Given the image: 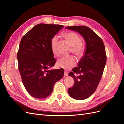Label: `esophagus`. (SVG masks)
Instances as JSON below:
<instances>
[{
    "label": "esophagus",
    "instance_id": "esophagus-1",
    "mask_svg": "<svg viewBox=\"0 0 124 124\" xmlns=\"http://www.w3.org/2000/svg\"><path fill=\"white\" fill-rule=\"evenodd\" d=\"M64 76H68V73L67 71H64Z\"/></svg>",
    "mask_w": 124,
    "mask_h": 124
}]
</instances>
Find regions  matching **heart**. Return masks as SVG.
Masks as SVG:
<instances>
[{
    "label": "heart",
    "instance_id": "b5f03b06",
    "mask_svg": "<svg viewBox=\"0 0 124 124\" xmlns=\"http://www.w3.org/2000/svg\"><path fill=\"white\" fill-rule=\"evenodd\" d=\"M62 36L72 47L73 53L78 57H81L84 54L85 45L81 42V39L79 35L74 32H67L63 34ZM51 46L54 55H59V52L57 50V37H54L52 39ZM76 63V60L73 56H63L57 60V65L60 68L68 69L74 66Z\"/></svg>",
    "mask_w": 124,
    "mask_h": 124
}]
</instances>
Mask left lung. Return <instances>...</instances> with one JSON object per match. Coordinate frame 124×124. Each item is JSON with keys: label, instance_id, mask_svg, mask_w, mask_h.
<instances>
[{"label": "left lung", "instance_id": "1", "mask_svg": "<svg viewBox=\"0 0 124 124\" xmlns=\"http://www.w3.org/2000/svg\"><path fill=\"white\" fill-rule=\"evenodd\" d=\"M66 29L77 31L84 39L85 49L78 64L69 76L73 78L74 85L68 89L71 97L84 100L93 94L98 85L106 63V51L101 39L85 26H69Z\"/></svg>", "mask_w": 124, "mask_h": 124}]
</instances>
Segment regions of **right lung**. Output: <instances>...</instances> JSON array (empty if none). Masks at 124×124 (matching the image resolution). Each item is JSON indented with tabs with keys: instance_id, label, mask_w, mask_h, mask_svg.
I'll list each match as a JSON object with an SVG mask.
<instances>
[{
	"instance_id": "add662e5",
	"label": "right lung",
	"mask_w": 124,
	"mask_h": 124,
	"mask_svg": "<svg viewBox=\"0 0 124 124\" xmlns=\"http://www.w3.org/2000/svg\"><path fill=\"white\" fill-rule=\"evenodd\" d=\"M63 25L39 24L22 37L17 58L23 85L36 98H44L52 93L56 82L64 76V70H48L56 62L51 50V40Z\"/></svg>"
}]
</instances>
